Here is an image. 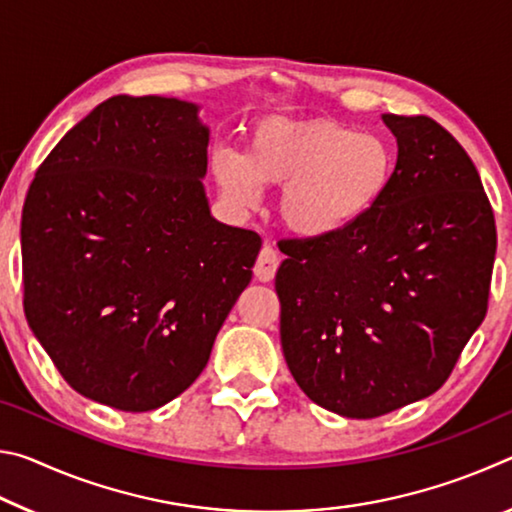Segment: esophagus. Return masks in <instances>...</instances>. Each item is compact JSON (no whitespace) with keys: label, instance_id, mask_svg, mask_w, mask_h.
Here are the masks:
<instances>
[{"label":"esophagus","instance_id":"34e87169","mask_svg":"<svg viewBox=\"0 0 512 512\" xmlns=\"http://www.w3.org/2000/svg\"><path fill=\"white\" fill-rule=\"evenodd\" d=\"M277 266H280V257H277V250L273 246L264 244V248L259 250L257 262H255V277L259 282H271L275 277Z\"/></svg>","mask_w":512,"mask_h":512}]
</instances>
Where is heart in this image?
I'll list each match as a JSON object with an SVG mask.
<instances>
[{
	"mask_svg": "<svg viewBox=\"0 0 512 512\" xmlns=\"http://www.w3.org/2000/svg\"><path fill=\"white\" fill-rule=\"evenodd\" d=\"M212 176L239 207H253L266 187H282L277 214L302 239L345 232L384 201L395 176V151L377 133L329 119L259 121L246 153L216 149Z\"/></svg>",
	"mask_w": 512,
	"mask_h": 512,
	"instance_id": "heart-1",
	"label": "heart"
}]
</instances>
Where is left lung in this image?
I'll list each match as a JSON object with an SVG mask.
<instances>
[{"instance_id": "1", "label": "left lung", "mask_w": 512, "mask_h": 512, "mask_svg": "<svg viewBox=\"0 0 512 512\" xmlns=\"http://www.w3.org/2000/svg\"><path fill=\"white\" fill-rule=\"evenodd\" d=\"M397 140L375 210L325 239H287L280 339L311 402L368 420L436 393L488 311L495 214L479 171L436 121L381 115Z\"/></svg>"}]
</instances>
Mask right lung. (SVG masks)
<instances>
[{"label":"right lung","mask_w":512,"mask_h":512,"mask_svg":"<svg viewBox=\"0 0 512 512\" xmlns=\"http://www.w3.org/2000/svg\"><path fill=\"white\" fill-rule=\"evenodd\" d=\"M201 106L119 94L40 164L22 210L24 314L76 393L153 411L201 375L262 239L210 212Z\"/></svg>","instance_id":"obj_1"}]
</instances>
